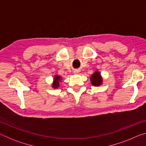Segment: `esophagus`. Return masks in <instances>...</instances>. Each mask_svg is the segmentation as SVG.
I'll list each match as a JSON object with an SVG mask.
<instances>
[{"label":"esophagus","mask_w":146,"mask_h":146,"mask_svg":"<svg viewBox=\"0 0 146 146\" xmlns=\"http://www.w3.org/2000/svg\"><path fill=\"white\" fill-rule=\"evenodd\" d=\"M74 73H78V71H74Z\"/></svg>","instance_id":"34e87169"}]
</instances>
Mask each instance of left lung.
<instances>
[{"label":"left lung","mask_w":146,"mask_h":146,"mask_svg":"<svg viewBox=\"0 0 146 146\" xmlns=\"http://www.w3.org/2000/svg\"><path fill=\"white\" fill-rule=\"evenodd\" d=\"M91 84L94 86H100L102 83V78L99 72H95L91 77Z\"/></svg>","instance_id":"8db88e82"}]
</instances>
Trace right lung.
<instances>
[{"label": "right lung", "instance_id": "1", "mask_svg": "<svg viewBox=\"0 0 146 146\" xmlns=\"http://www.w3.org/2000/svg\"><path fill=\"white\" fill-rule=\"evenodd\" d=\"M60 80V76H58L57 75H56L55 78H54V83L53 84V87L54 88H56L59 86V81Z\"/></svg>", "mask_w": 146, "mask_h": 146}]
</instances>
